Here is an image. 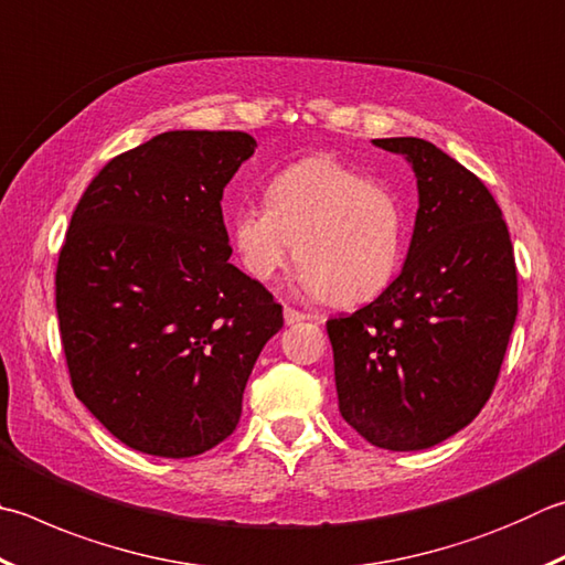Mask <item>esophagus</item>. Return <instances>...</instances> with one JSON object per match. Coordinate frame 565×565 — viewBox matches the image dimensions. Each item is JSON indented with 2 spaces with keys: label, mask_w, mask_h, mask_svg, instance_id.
Instances as JSON below:
<instances>
[{
  "label": "esophagus",
  "mask_w": 565,
  "mask_h": 565,
  "mask_svg": "<svg viewBox=\"0 0 565 565\" xmlns=\"http://www.w3.org/2000/svg\"><path fill=\"white\" fill-rule=\"evenodd\" d=\"M309 313H303V311H296V309H291V306H284V321H286V326H296V323H301V321H309Z\"/></svg>",
  "instance_id": "esophagus-1"
}]
</instances>
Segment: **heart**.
<instances>
[{"instance_id":"b5f03b06","label":"heart","mask_w":565,"mask_h":565,"mask_svg":"<svg viewBox=\"0 0 565 565\" xmlns=\"http://www.w3.org/2000/svg\"><path fill=\"white\" fill-rule=\"evenodd\" d=\"M230 237L254 279H274L296 242L306 296L361 303L393 281L403 259V214L387 190L318 156L274 175L266 207L247 204L234 212Z\"/></svg>"}]
</instances>
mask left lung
<instances>
[{
    "mask_svg": "<svg viewBox=\"0 0 565 565\" xmlns=\"http://www.w3.org/2000/svg\"><path fill=\"white\" fill-rule=\"evenodd\" d=\"M417 178L419 207L397 279L326 323L338 409L367 443L427 449L487 405L519 311L516 264L491 192L423 138H381Z\"/></svg>",
    "mask_w": 565,
    "mask_h": 565,
    "instance_id": "obj_1",
    "label": "left lung"
}]
</instances>
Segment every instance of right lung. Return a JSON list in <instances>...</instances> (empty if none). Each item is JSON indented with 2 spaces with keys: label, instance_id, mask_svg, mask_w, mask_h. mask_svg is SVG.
I'll return each mask as SVG.
<instances>
[{
  "label": "right lung",
  "instance_id": "obj_1",
  "mask_svg": "<svg viewBox=\"0 0 565 565\" xmlns=\"http://www.w3.org/2000/svg\"><path fill=\"white\" fill-rule=\"evenodd\" d=\"M256 140L170 130L88 184L56 266L61 343L76 397L113 437L152 457L227 439L281 306L230 264L222 192Z\"/></svg>",
  "mask_w": 565,
  "mask_h": 565
}]
</instances>
